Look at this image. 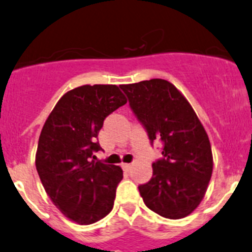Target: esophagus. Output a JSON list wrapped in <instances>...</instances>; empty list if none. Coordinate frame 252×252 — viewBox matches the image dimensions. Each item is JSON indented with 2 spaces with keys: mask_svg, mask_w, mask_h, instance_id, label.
Here are the masks:
<instances>
[{
  "mask_svg": "<svg viewBox=\"0 0 252 252\" xmlns=\"http://www.w3.org/2000/svg\"><path fill=\"white\" fill-rule=\"evenodd\" d=\"M122 167H123L124 171H126V172H128V171L131 168V165L130 163H122Z\"/></svg>",
  "mask_w": 252,
  "mask_h": 252,
  "instance_id": "1",
  "label": "esophagus"
}]
</instances>
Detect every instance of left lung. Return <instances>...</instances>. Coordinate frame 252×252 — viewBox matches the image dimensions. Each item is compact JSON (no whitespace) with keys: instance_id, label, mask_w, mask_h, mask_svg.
<instances>
[{"instance_id":"8db88e82","label":"left lung","mask_w":252,"mask_h":252,"mask_svg":"<svg viewBox=\"0 0 252 252\" xmlns=\"http://www.w3.org/2000/svg\"><path fill=\"white\" fill-rule=\"evenodd\" d=\"M119 87L151 145L162 143V158L153 162V177L138 187L144 203L163 218H185L201 203L212 177L208 135L191 104L166 80Z\"/></svg>"}]
</instances>
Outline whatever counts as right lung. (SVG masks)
<instances>
[{"label": "right lung", "instance_id": "add662e5", "mask_svg": "<svg viewBox=\"0 0 252 252\" xmlns=\"http://www.w3.org/2000/svg\"><path fill=\"white\" fill-rule=\"evenodd\" d=\"M126 103L116 85H85L59 99L41 129L38 175L56 208L77 224L96 223L113 208L123 171L92 158L104 119Z\"/></svg>", "mask_w": 252, "mask_h": 252}]
</instances>
